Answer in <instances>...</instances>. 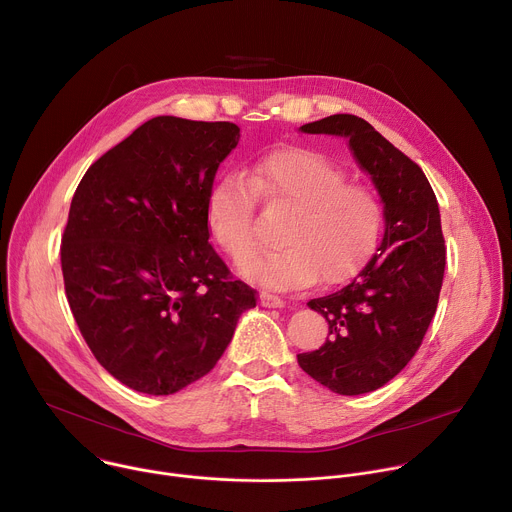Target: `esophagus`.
<instances>
[{"label": "esophagus", "instance_id": "1", "mask_svg": "<svg viewBox=\"0 0 512 512\" xmlns=\"http://www.w3.org/2000/svg\"><path fill=\"white\" fill-rule=\"evenodd\" d=\"M261 305H263V307H283L285 301H283L279 295L261 293Z\"/></svg>", "mask_w": 512, "mask_h": 512}]
</instances>
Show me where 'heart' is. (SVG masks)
<instances>
[{"label":"heart","mask_w":512,"mask_h":512,"mask_svg":"<svg viewBox=\"0 0 512 512\" xmlns=\"http://www.w3.org/2000/svg\"><path fill=\"white\" fill-rule=\"evenodd\" d=\"M257 198L274 212L290 213L281 237L286 247L241 265V273L263 287L344 283L378 245L384 209L376 193L350 183L346 170L325 154L289 146L257 158L247 179L217 181L207 195L209 235L235 263L258 246Z\"/></svg>","instance_id":"b5f03b06"}]
</instances>
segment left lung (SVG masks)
<instances>
[{
	"label": "left lung",
	"instance_id": "8db88e82",
	"mask_svg": "<svg viewBox=\"0 0 512 512\" xmlns=\"http://www.w3.org/2000/svg\"><path fill=\"white\" fill-rule=\"evenodd\" d=\"M301 132L346 138L384 203L378 253L346 287L307 303L327 319L329 337L319 350L297 354L315 382L358 396L406 368L436 313L446 265L438 201L422 168L364 118L333 114Z\"/></svg>",
	"mask_w": 512,
	"mask_h": 512
}]
</instances>
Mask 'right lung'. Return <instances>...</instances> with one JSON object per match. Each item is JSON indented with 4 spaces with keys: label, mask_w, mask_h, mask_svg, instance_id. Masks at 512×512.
Segmentation results:
<instances>
[{
    "label": "right lung",
    "mask_w": 512,
    "mask_h": 512,
    "mask_svg": "<svg viewBox=\"0 0 512 512\" xmlns=\"http://www.w3.org/2000/svg\"><path fill=\"white\" fill-rule=\"evenodd\" d=\"M233 122L156 116L82 177L62 235L82 337L124 386L168 396L209 374L257 291L209 243L207 195L237 146Z\"/></svg>",
    "instance_id": "right-lung-1"
}]
</instances>
